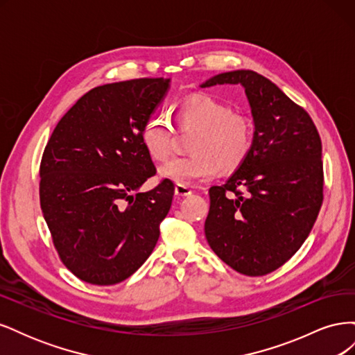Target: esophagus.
<instances>
[{"instance_id":"1","label":"esophagus","mask_w":355,"mask_h":355,"mask_svg":"<svg viewBox=\"0 0 355 355\" xmlns=\"http://www.w3.org/2000/svg\"><path fill=\"white\" fill-rule=\"evenodd\" d=\"M175 194L178 197H188L192 194V189L188 188V187H184V185H176L175 187Z\"/></svg>"}]
</instances>
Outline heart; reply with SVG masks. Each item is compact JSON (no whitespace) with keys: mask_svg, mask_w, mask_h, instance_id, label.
I'll return each mask as SVG.
<instances>
[{"mask_svg":"<svg viewBox=\"0 0 355 355\" xmlns=\"http://www.w3.org/2000/svg\"><path fill=\"white\" fill-rule=\"evenodd\" d=\"M182 128L196 130L188 157H176L159 167V175L178 185L189 187L216 178L220 170L240 168L254 144L253 123L247 115L232 112L231 106L209 94H192L176 110ZM146 153L157 161L171 155L173 135L161 116H153L142 130Z\"/></svg>","mask_w":355,"mask_h":355,"instance_id":"obj_1","label":"heart"}]
</instances>
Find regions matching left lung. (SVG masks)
<instances>
[{
	"instance_id": "obj_1",
	"label": "left lung",
	"mask_w": 355,
	"mask_h": 355,
	"mask_svg": "<svg viewBox=\"0 0 355 355\" xmlns=\"http://www.w3.org/2000/svg\"><path fill=\"white\" fill-rule=\"evenodd\" d=\"M240 84L254 121L245 163L222 187H211L204 232L211 250L249 277L275 271L313 230L323 204L321 139L309 114L249 69L214 75L201 87Z\"/></svg>"
}]
</instances>
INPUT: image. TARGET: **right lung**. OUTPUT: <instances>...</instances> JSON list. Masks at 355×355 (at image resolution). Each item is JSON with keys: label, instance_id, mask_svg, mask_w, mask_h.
<instances>
[{"label": "right lung", "instance_id": "right-lung-1", "mask_svg": "<svg viewBox=\"0 0 355 355\" xmlns=\"http://www.w3.org/2000/svg\"><path fill=\"white\" fill-rule=\"evenodd\" d=\"M170 85L139 78L94 87L60 118L40 166V202L60 261L80 280L112 286L153 253L173 200L155 175L142 130Z\"/></svg>", "mask_w": 355, "mask_h": 355}]
</instances>
